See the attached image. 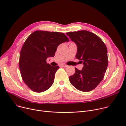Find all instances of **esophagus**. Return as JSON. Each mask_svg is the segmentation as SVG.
I'll return each mask as SVG.
<instances>
[{"label": "esophagus", "instance_id": "34e87169", "mask_svg": "<svg viewBox=\"0 0 126 126\" xmlns=\"http://www.w3.org/2000/svg\"><path fill=\"white\" fill-rule=\"evenodd\" d=\"M61 66L63 67H64V68H66V67H68L67 65L65 64H62L61 65Z\"/></svg>", "mask_w": 126, "mask_h": 126}]
</instances>
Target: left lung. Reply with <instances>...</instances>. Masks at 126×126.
Returning <instances> with one entry per match:
<instances>
[{"label":"left lung","mask_w":126,"mask_h":126,"mask_svg":"<svg viewBox=\"0 0 126 126\" xmlns=\"http://www.w3.org/2000/svg\"><path fill=\"white\" fill-rule=\"evenodd\" d=\"M66 34L77 44L75 57L84 64L82 70L75 68V73L69 77L70 82L80 91H91L102 81L106 72L108 65L107 47L96 34L87 31Z\"/></svg>","instance_id":"8db88e82"}]
</instances>
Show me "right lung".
Instances as JSON below:
<instances>
[{
    "instance_id": "right-lung-1",
    "label": "right lung",
    "mask_w": 126,
    "mask_h": 126,
    "mask_svg": "<svg viewBox=\"0 0 126 126\" xmlns=\"http://www.w3.org/2000/svg\"><path fill=\"white\" fill-rule=\"evenodd\" d=\"M69 41L63 33L42 31L27 38L20 53L19 68L23 81L33 92H43L52 86L59 67L49 65L47 59L54 56L59 44Z\"/></svg>"
}]
</instances>
